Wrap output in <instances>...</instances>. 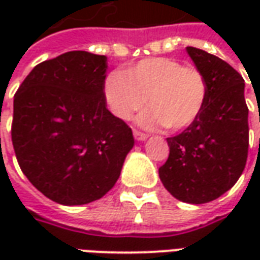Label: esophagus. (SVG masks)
I'll use <instances>...</instances> for the list:
<instances>
[{
    "instance_id": "esophagus-1",
    "label": "esophagus",
    "mask_w": 260,
    "mask_h": 260,
    "mask_svg": "<svg viewBox=\"0 0 260 260\" xmlns=\"http://www.w3.org/2000/svg\"><path fill=\"white\" fill-rule=\"evenodd\" d=\"M134 136H135L136 141H146L147 139V134H143V132H141V131L138 129H134Z\"/></svg>"
}]
</instances>
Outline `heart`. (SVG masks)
Segmentation results:
<instances>
[{"mask_svg": "<svg viewBox=\"0 0 260 260\" xmlns=\"http://www.w3.org/2000/svg\"><path fill=\"white\" fill-rule=\"evenodd\" d=\"M104 94L110 110L128 121L146 106L139 117L145 128L164 125L181 131L195 122L205 108L209 85L201 69L166 57L145 58L124 72L106 78Z\"/></svg>", "mask_w": 260, "mask_h": 260, "instance_id": "1", "label": "heart"}]
</instances>
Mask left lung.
<instances>
[{"label": "left lung", "mask_w": 260, "mask_h": 260, "mask_svg": "<svg viewBox=\"0 0 260 260\" xmlns=\"http://www.w3.org/2000/svg\"><path fill=\"white\" fill-rule=\"evenodd\" d=\"M186 53L206 76L209 94L195 122L167 138L170 154L158 175L178 201L201 205L233 188L245 169L248 107L244 79L231 65L199 48L186 47Z\"/></svg>", "instance_id": "obj_1"}]
</instances>
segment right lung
I'll return each instance as SVG.
<instances>
[{
  "label": "right lung",
  "instance_id": "right-lung-1",
  "mask_svg": "<svg viewBox=\"0 0 260 260\" xmlns=\"http://www.w3.org/2000/svg\"><path fill=\"white\" fill-rule=\"evenodd\" d=\"M106 69V55L69 51L36 65L15 93L16 160L33 186L61 205L103 198L135 143L107 110Z\"/></svg>",
  "mask_w": 260,
  "mask_h": 260
}]
</instances>
